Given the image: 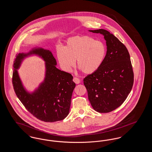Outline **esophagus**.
<instances>
[{"instance_id":"obj_1","label":"esophagus","mask_w":152,"mask_h":152,"mask_svg":"<svg viewBox=\"0 0 152 152\" xmlns=\"http://www.w3.org/2000/svg\"><path fill=\"white\" fill-rule=\"evenodd\" d=\"M73 81L76 84H79L80 83V80L79 79H78L77 77H74L73 79Z\"/></svg>"}]
</instances>
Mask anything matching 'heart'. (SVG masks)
<instances>
[{"instance_id":"b5f03b06","label":"heart","mask_w":152,"mask_h":152,"mask_svg":"<svg viewBox=\"0 0 152 152\" xmlns=\"http://www.w3.org/2000/svg\"><path fill=\"white\" fill-rule=\"evenodd\" d=\"M105 55L103 43L88 36H73L66 41L64 48L57 50L60 65L65 72H70L75 65L86 74L96 71L101 65Z\"/></svg>"}]
</instances>
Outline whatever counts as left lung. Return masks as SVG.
Returning <instances> with one entry per match:
<instances>
[{
  "instance_id": "1",
  "label": "left lung",
  "mask_w": 152,
  "mask_h": 152,
  "mask_svg": "<svg viewBox=\"0 0 152 152\" xmlns=\"http://www.w3.org/2000/svg\"><path fill=\"white\" fill-rule=\"evenodd\" d=\"M89 31L104 35L107 51L99 68L84 78V84L94 110L108 113L119 107L132 90L134 73L130 55L125 45L108 31Z\"/></svg>"
}]
</instances>
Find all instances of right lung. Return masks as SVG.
<instances>
[{"mask_svg": "<svg viewBox=\"0 0 152 152\" xmlns=\"http://www.w3.org/2000/svg\"><path fill=\"white\" fill-rule=\"evenodd\" d=\"M29 53L41 56L46 62L44 82L32 94L24 90L16 69L27 54L19 53L13 64L12 80L15 94L26 109L36 118L50 123L64 119L69 114L72 94L76 86L72 75L56 67V59L49 50L37 48Z\"/></svg>", "mask_w": 152, "mask_h": 152, "instance_id": "obj_1", "label": "right lung"}]
</instances>
